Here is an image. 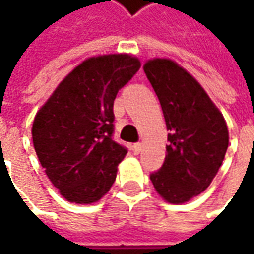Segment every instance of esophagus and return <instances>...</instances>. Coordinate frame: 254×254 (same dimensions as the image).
Returning a JSON list of instances; mask_svg holds the SVG:
<instances>
[{"label":"esophagus","instance_id":"obj_1","mask_svg":"<svg viewBox=\"0 0 254 254\" xmlns=\"http://www.w3.org/2000/svg\"><path fill=\"white\" fill-rule=\"evenodd\" d=\"M132 151H133V154H134V155L140 154V152H141V144H140V143L133 144Z\"/></svg>","mask_w":254,"mask_h":254}]
</instances>
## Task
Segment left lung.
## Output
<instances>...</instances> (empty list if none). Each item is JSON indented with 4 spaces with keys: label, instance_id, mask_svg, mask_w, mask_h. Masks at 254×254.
Returning <instances> with one entry per match:
<instances>
[{
    "label": "left lung",
    "instance_id": "8db88e82",
    "mask_svg": "<svg viewBox=\"0 0 254 254\" xmlns=\"http://www.w3.org/2000/svg\"><path fill=\"white\" fill-rule=\"evenodd\" d=\"M144 72L170 132L165 162L149 178L166 201L182 204L202 193L216 176L229 147L227 125L198 81L178 64L154 58Z\"/></svg>",
    "mask_w": 254,
    "mask_h": 254
}]
</instances>
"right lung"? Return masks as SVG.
<instances>
[{"mask_svg": "<svg viewBox=\"0 0 254 254\" xmlns=\"http://www.w3.org/2000/svg\"><path fill=\"white\" fill-rule=\"evenodd\" d=\"M138 69L140 61L129 54L88 58L64 78L35 116V152L67 201L96 202L116 181L127 149L113 140V106Z\"/></svg>", "mask_w": 254, "mask_h": 254, "instance_id": "obj_1", "label": "right lung"}]
</instances>
